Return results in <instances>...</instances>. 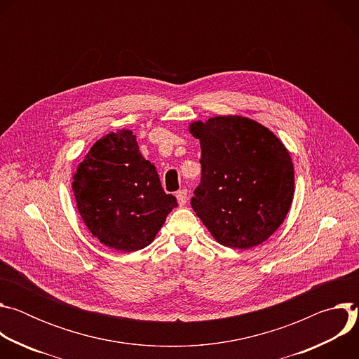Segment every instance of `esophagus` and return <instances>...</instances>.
<instances>
[{"label": "esophagus", "instance_id": "obj_1", "mask_svg": "<svg viewBox=\"0 0 359 359\" xmlns=\"http://www.w3.org/2000/svg\"><path fill=\"white\" fill-rule=\"evenodd\" d=\"M176 198L179 201V206H184L186 201H187V190L186 189H182L176 193Z\"/></svg>", "mask_w": 359, "mask_h": 359}]
</instances>
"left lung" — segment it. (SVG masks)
Wrapping results in <instances>:
<instances>
[{
  "label": "left lung",
  "mask_w": 359,
  "mask_h": 359,
  "mask_svg": "<svg viewBox=\"0 0 359 359\" xmlns=\"http://www.w3.org/2000/svg\"><path fill=\"white\" fill-rule=\"evenodd\" d=\"M200 140L201 182L191 197L197 217L222 245L247 250L283 224L294 197V165L266 126L238 115L191 122Z\"/></svg>",
  "instance_id": "1"
}]
</instances>
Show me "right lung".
Returning a JSON list of instances; mask_svg holds the SVG:
<instances>
[{"mask_svg": "<svg viewBox=\"0 0 359 359\" xmlns=\"http://www.w3.org/2000/svg\"><path fill=\"white\" fill-rule=\"evenodd\" d=\"M72 190L92 236L118 251L147 247L177 208L129 129L109 132L93 143L76 168Z\"/></svg>", "mask_w": 359, "mask_h": 359, "instance_id": "add662e5", "label": "right lung"}]
</instances>
